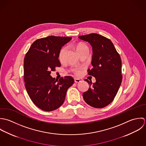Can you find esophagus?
<instances>
[{
    "label": "esophagus",
    "mask_w": 146,
    "mask_h": 146,
    "mask_svg": "<svg viewBox=\"0 0 146 146\" xmlns=\"http://www.w3.org/2000/svg\"><path fill=\"white\" fill-rule=\"evenodd\" d=\"M81 82V80H80V79H78V78H75L74 79V82L75 83H79V82Z\"/></svg>",
    "instance_id": "34e87169"
}]
</instances>
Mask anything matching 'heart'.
I'll return each instance as SVG.
<instances>
[{"instance_id":"obj_1","label":"heart","mask_w":146,"mask_h":146,"mask_svg":"<svg viewBox=\"0 0 146 146\" xmlns=\"http://www.w3.org/2000/svg\"><path fill=\"white\" fill-rule=\"evenodd\" d=\"M76 49L77 50V51L79 53L80 52H81V51L85 50V49H88L87 46L82 43H78L76 45ZM66 51V48L65 47H62L61 48V50H60L59 52H58V58L60 61H62V59L64 57V55H65V52ZM74 72L77 75H80L81 73V70L80 69H76L74 70Z\"/></svg>"}]
</instances>
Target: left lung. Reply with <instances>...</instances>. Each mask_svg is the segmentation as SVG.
I'll list each match as a JSON object with an SVG mask.
<instances>
[{
	"mask_svg": "<svg viewBox=\"0 0 146 146\" xmlns=\"http://www.w3.org/2000/svg\"><path fill=\"white\" fill-rule=\"evenodd\" d=\"M78 38L88 42L92 47V68L88 70V74L96 79L94 84L85 80L90 88L83 94L84 99L92 107H105L113 100L121 84L120 56L112 41L105 36L91 33Z\"/></svg>",
	"mask_w": 146,
	"mask_h": 146,
	"instance_id": "1",
	"label": "left lung"
}]
</instances>
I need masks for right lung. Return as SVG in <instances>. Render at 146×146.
I'll return each instance as SVG.
<instances>
[{
  "label": "right lung",
  "instance_id": "1",
  "mask_svg": "<svg viewBox=\"0 0 146 146\" xmlns=\"http://www.w3.org/2000/svg\"><path fill=\"white\" fill-rule=\"evenodd\" d=\"M72 37L48 36L34 41L24 61L25 86L34 104L44 111H52L64 102L68 89L74 84L70 76L55 80L51 71L61 66L58 52Z\"/></svg>",
  "mask_w": 146,
  "mask_h": 146
}]
</instances>
